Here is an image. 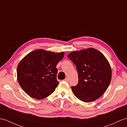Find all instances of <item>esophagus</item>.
Masks as SVG:
<instances>
[{
    "label": "esophagus",
    "instance_id": "esophagus-1",
    "mask_svg": "<svg viewBox=\"0 0 127 127\" xmlns=\"http://www.w3.org/2000/svg\"><path fill=\"white\" fill-rule=\"evenodd\" d=\"M64 80V81H65L66 82H69V79H68V78H66Z\"/></svg>",
    "mask_w": 127,
    "mask_h": 127
}]
</instances>
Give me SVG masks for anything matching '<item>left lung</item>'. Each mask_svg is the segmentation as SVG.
<instances>
[{"instance_id":"left-lung-1","label":"left lung","mask_w":127,"mask_h":127,"mask_svg":"<svg viewBox=\"0 0 127 127\" xmlns=\"http://www.w3.org/2000/svg\"><path fill=\"white\" fill-rule=\"evenodd\" d=\"M67 57L76 66L78 73V85L71 87L74 95L85 102L99 98L112 79V69L106 57L93 48L72 52Z\"/></svg>"}]
</instances>
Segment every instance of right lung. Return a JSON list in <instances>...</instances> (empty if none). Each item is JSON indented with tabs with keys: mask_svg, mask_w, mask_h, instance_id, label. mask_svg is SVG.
I'll list each match as a JSON object with an SVG mask.
<instances>
[{
	"mask_svg": "<svg viewBox=\"0 0 127 127\" xmlns=\"http://www.w3.org/2000/svg\"><path fill=\"white\" fill-rule=\"evenodd\" d=\"M64 52L36 49L26 55L17 67V79L30 96L40 100L53 93L58 86L57 64Z\"/></svg>",
	"mask_w": 127,
	"mask_h": 127,
	"instance_id": "right-lung-1",
	"label": "right lung"
}]
</instances>
